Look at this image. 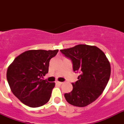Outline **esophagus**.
Instances as JSON below:
<instances>
[{"label": "esophagus", "instance_id": "34e87169", "mask_svg": "<svg viewBox=\"0 0 124 124\" xmlns=\"http://www.w3.org/2000/svg\"><path fill=\"white\" fill-rule=\"evenodd\" d=\"M57 84H58V85H62V84H63V83H62V82H60V81H57Z\"/></svg>", "mask_w": 124, "mask_h": 124}]
</instances>
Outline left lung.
<instances>
[{"instance_id": "obj_1", "label": "left lung", "mask_w": 124, "mask_h": 124, "mask_svg": "<svg viewBox=\"0 0 124 124\" xmlns=\"http://www.w3.org/2000/svg\"><path fill=\"white\" fill-rule=\"evenodd\" d=\"M71 59L74 71L81 74L73 89L64 94L67 102L73 106L84 107L91 104L101 94L110 79L111 67L105 54L96 46L80 44L60 50Z\"/></svg>"}]
</instances>
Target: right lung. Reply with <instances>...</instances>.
<instances>
[{"mask_svg": "<svg viewBox=\"0 0 124 124\" xmlns=\"http://www.w3.org/2000/svg\"><path fill=\"white\" fill-rule=\"evenodd\" d=\"M59 50H30L16 57L8 67L7 79L11 91L23 103L32 108L49 101L55 83L41 78L48 72L49 62Z\"/></svg>", "mask_w": 124, "mask_h": 124, "instance_id": "1", "label": "right lung"}]
</instances>
